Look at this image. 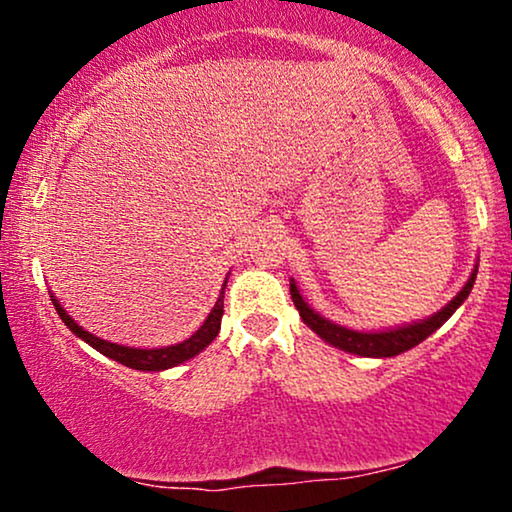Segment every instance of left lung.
Segmentation results:
<instances>
[{
	"instance_id": "1",
	"label": "left lung",
	"mask_w": 512,
	"mask_h": 512,
	"mask_svg": "<svg viewBox=\"0 0 512 512\" xmlns=\"http://www.w3.org/2000/svg\"><path fill=\"white\" fill-rule=\"evenodd\" d=\"M474 279H477V272L469 276V281L464 284V289L457 293V296L452 298V301L445 305L440 313L428 317V320L414 322V325H409V327H399V330H387V332H354V330H346V327L334 325V322L325 320L322 315H317L315 310L303 301L301 293H298L293 281H291V298H293V305L298 308V313H301L305 325H308L315 334H320L325 342L339 346V349L349 351V354L387 358V356L404 354V351H409L411 346L421 344L426 337H431V334L436 332L438 327L443 325V322L448 320V317L464 303V298H467L469 291H472Z\"/></svg>"
}]
</instances>
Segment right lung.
I'll return each mask as SVG.
<instances>
[{
	"label": "right lung",
	"instance_id": "1",
	"mask_svg": "<svg viewBox=\"0 0 512 512\" xmlns=\"http://www.w3.org/2000/svg\"><path fill=\"white\" fill-rule=\"evenodd\" d=\"M50 301H52V305H55L57 315L62 317L64 325H67L69 330L76 334V337L84 339L86 344H91L93 349L101 351L103 356L113 358V361L122 363V366H127V368H134V370H166V368L178 366V363H182V361H187V358L197 356L204 346H209L211 342H214L216 334H219V330H221V317H223V291H221L214 310H211L207 320H204V325L199 327V330L192 334L190 339H185V342H180L175 346H166V349H129V346L110 344V342H105V339H98V337H93V334H88L86 330H81L72 317L67 315V310L57 303L55 296H50Z\"/></svg>",
	"mask_w": 512,
	"mask_h": 512
}]
</instances>
